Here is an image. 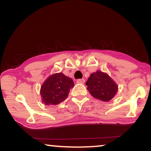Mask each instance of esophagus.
<instances>
[{
	"label": "esophagus",
	"instance_id": "1",
	"mask_svg": "<svg viewBox=\"0 0 151 151\" xmlns=\"http://www.w3.org/2000/svg\"><path fill=\"white\" fill-rule=\"evenodd\" d=\"M85 79H83V78H82V79H78L77 81H76V83H80V84H83V83H85Z\"/></svg>",
	"mask_w": 151,
	"mask_h": 151
}]
</instances>
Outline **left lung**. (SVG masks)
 I'll use <instances>...</instances> for the list:
<instances>
[{
    "label": "left lung",
    "instance_id": "obj_1",
    "mask_svg": "<svg viewBox=\"0 0 151 151\" xmlns=\"http://www.w3.org/2000/svg\"><path fill=\"white\" fill-rule=\"evenodd\" d=\"M86 85L93 97L106 102L113 99L118 90L116 82L107 73L99 70L90 75Z\"/></svg>",
    "mask_w": 151,
    "mask_h": 151
}]
</instances>
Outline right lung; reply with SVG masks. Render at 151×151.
<instances>
[{
	"instance_id": "add662e5",
	"label": "right lung",
	"mask_w": 151,
	"mask_h": 151,
	"mask_svg": "<svg viewBox=\"0 0 151 151\" xmlns=\"http://www.w3.org/2000/svg\"><path fill=\"white\" fill-rule=\"evenodd\" d=\"M75 85L72 78L62 73H55L46 78L40 88L42 101L46 106H56L64 101Z\"/></svg>"
}]
</instances>
